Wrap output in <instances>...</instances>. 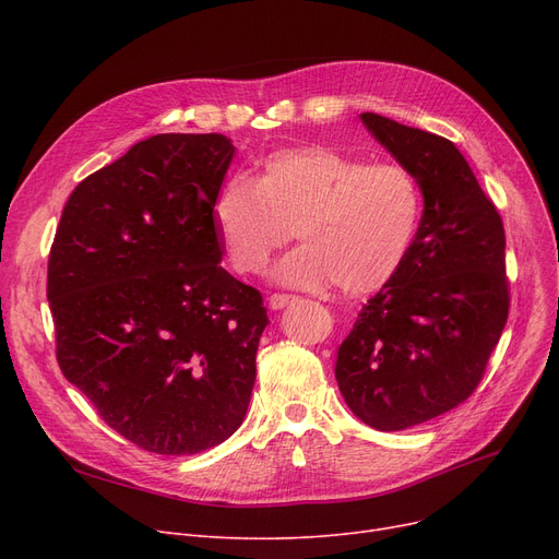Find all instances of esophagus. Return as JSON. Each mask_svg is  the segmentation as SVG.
<instances>
[{"label": "esophagus", "mask_w": 559, "mask_h": 559, "mask_svg": "<svg viewBox=\"0 0 559 559\" xmlns=\"http://www.w3.org/2000/svg\"><path fill=\"white\" fill-rule=\"evenodd\" d=\"M297 301V297H292V295H272L270 297V308L272 310H283V308H287L289 304H295Z\"/></svg>", "instance_id": "1"}]
</instances>
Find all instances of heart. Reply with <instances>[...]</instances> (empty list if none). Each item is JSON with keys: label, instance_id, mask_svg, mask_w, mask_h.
<instances>
[{"label": "heart", "instance_id": "1", "mask_svg": "<svg viewBox=\"0 0 559 559\" xmlns=\"http://www.w3.org/2000/svg\"><path fill=\"white\" fill-rule=\"evenodd\" d=\"M421 215V192L399 163H362L331 146L272 152L253 179H228L213 217L226 260L238 274H260L289 238L274 278L317 289L337 281L348 295L383 287L403 264Z\"/></svg>", "mask_w": 559, "mask_h": 559}]
</instances>
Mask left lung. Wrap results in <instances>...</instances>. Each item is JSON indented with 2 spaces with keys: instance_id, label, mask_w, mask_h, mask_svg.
Masks as SVG:
<instances>
[{
  "instance_id": "8db88e82",
  "label": "left lung",
  "mask_w": 559,
  "mask_h": 559,
  "mask_svg": "<svg viewBox=\"0 0 559 559\" xmlns=\"http://www.w3.org/2000/svg\"><path fill=\"white\" fill-rule=\"evenodd\" d=\"M360 120L424 194L413 247L335 365L350 413L390 432L449 413L478 388L508 321L506 230L451 140L376 112Z\"/></svg>"
}]
</instances>
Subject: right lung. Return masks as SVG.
Masks as SVG:
<instances>
[{
  "label": "right lung",
  "mask_w": 559,
  "mask_h": 559,
  "mask_svg": "<svg viewBox=\"0 0 559 559\" xmlns=\"http://www.w3.org/2000/svg\"><path fill=\"white\" fill-rule=\"evenodd\" d=\"M233 154L222 133L133 144L74 188L49 251L58 367L150 453L222 444L251 401L270 319L219 264L213 201Z\"/></svg>",
  "instance_id": "1"
}]
</instances>
